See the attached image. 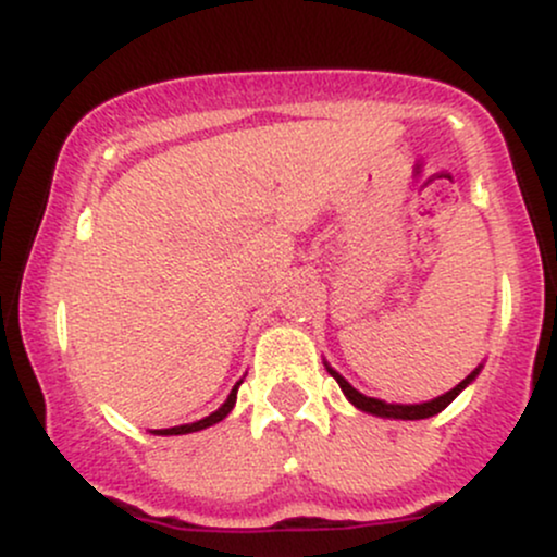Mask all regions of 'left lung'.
<instances>
[{
  "mask_svg": "<svg viewBox=\"0 0 557 557\" xmlns=\"http://www.w3.org/2000/svg\"><path fill=\"white\" fill-rule=\"evenodd\" d=\"M324 367H327V372L337 380V385H341V389H343L345 398H348L350 403H354V406L359 408V411H363V413H372V417H382V419H403V421L430 419V417H434V413L445 411V408L450 406V403L456 400L458 395H461L463 389L469 387L471 382L476 380V374L482 372V363H479V367L474 369V372H471L469 376H466L463 382H458V385L453 387V389H447L445 395H437V398H432V400H426V403H385V400H380V398H369V395L359 393V389H356L354 385H350V382L345 380L343 374H337L335 369H332L327 361H324Z\"/></svg>",
  "mask_w": 557,
  "mask_h": 557,
  "instance_id": "obj_1",
  "label": "left lung"
}]
</instances>
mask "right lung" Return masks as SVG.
Segmentation results:
<instances>
[{"instance_id":"add662e5","label":"right lung","mask_w":557,"mask_h":557,"mask_svg":"<svg viewBox=\"0 0 557 557\" xmlns=\"http://www.w3.org/2000/svg\"><path fill=\"white\" fill-rule=\"evenodd\" d=\"M243 382V380H240ZM240 382H235V387L230 389V395H227V400L222 403L220 408H216L214 413H209V417H203V419H198V421H194V424H181V426H170V430H154V434H188V432H198V430H207V426H212V424H216V421H222L227 417L230 411H233V406H235V398H238V387H240Z\"/></svg>"}]
</instances>
